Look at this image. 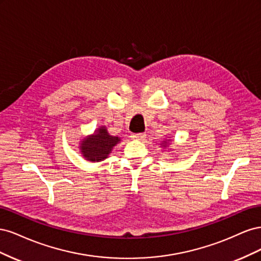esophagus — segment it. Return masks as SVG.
Instances as JSON below:
<instances>
[{
	"label": "esophagus",
	"instance_id": "34e87169",
	"mask_svg": "<svg viewBox=\"0 0 261 261\" xmlns=\"http://www.w3.org/2000/svg\"><path fill=\"white\" fill-rule=\"evenodd\" d=\"M130 137H132V139H135V140H144V139H146V134H144V133L133 134Z\"/></svg>",
	"mask_w": 261,
	"mask_h": 261
}]
</instances>
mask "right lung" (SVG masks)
Returning a JSON list of instances; mask_svg holds the SVG:
<instances>
[{
	"mask_svg": "<svg viewBox=\"0 0 261 261\" xmlns=\"http://www.w3.org/2000/svg\"><path fill=\"white\" fill-rule=\"evenodd\" d=\"M120 141V138L109 135L106 127H100L93 136L85 138L82 141L81 150L86 160L99 162L108 158L113 147Z\"/></svg>",
	"mask_w": 261,
	"mask_h": 261,
	"instance_id": "obj_1",
	"label": "right lung"
}]
</instances>
